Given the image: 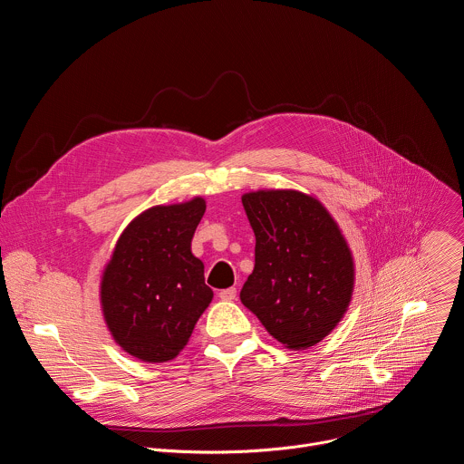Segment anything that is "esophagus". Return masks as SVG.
Masks as SVG:
<instances>
[{
    "instance_id": "1",
    "label": "esophagus",
    "mask_w": 464,
    "mask_h": 464,
    "mask_svg": "<svg viewBox=\"0 0 464 464\" xmlns=\"http://www.w3.org/2000/svg\"><path fill=\"white\" fill-rule=\"evenodd\" d=\"M236 295H237L236 287H230V289H223V291L219 293V298L225 300V302H232V300H236Z\"/></svg>"
}]
</instances>
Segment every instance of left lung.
I'll list each match as a JSON object with an SVG mask.
<instances>
[{
    "instance_id": "1",
    "label": "left lung",
    "mask_w": 464,
    "mask_h": 464,
    "mask_svg": "<svg viewBox=\"0 0 464 464\" xmlns=\"http://www.w3.org/2000/svg\"><path fill=\"white\" fill-rule=\"evenodd\" d=\"M256 236L243 305L289 349H309L342 320L353 295L351 250L324 205L296 190L241 198Z\"/></svg>"
}]
</instances>
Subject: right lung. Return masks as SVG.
Masks as SVG:
<instances>
[{
  "label": "right lung",
  "instance_id": "right-lung-1",
  "mask_svg": "<svg viewBox=\"0 0 464 464\" xmlns=\"http://www.w3.org/2000/svg\"><path fill=\"white\" fill-rule=\"evenodd\" d=\"M203 198L153 207L135 218L104 270L101 302L115 342L144 362H168L187 345L214 298L192 237Z\"/></svg>",
  "mask_w": 464,
  "mask_h": 464
}]
</instances>
